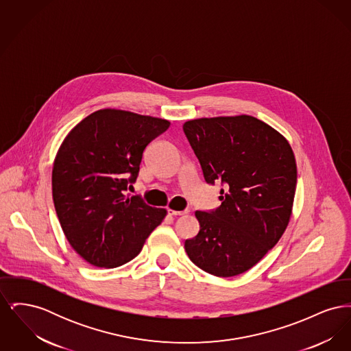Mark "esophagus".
<instances>
[{
  "label": "esophagus",
  "instance_id": "obj_1",
  "mask_svg": "<svg viewBox=\"0 0 351 351\" xmlns=\"http://www.w3.org/2000/svg\"><path fill=\"white\" fill-rule=\"evenodd\" d=\"M189 210L188 209H184V210H172V209H168V215L169 216H184V215H188Z\"/></svg>",
  "mask_w": 351,
  "mask_h": 351
}]
</instances>
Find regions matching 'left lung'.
<instances>
[{
    "instance_id": "1",
    "label": "left lung",
    "mask_w": 351,
    "mask_h": 351,
    "mask_svg": "<svg viewBox=\"0 0 351 351\" xmlns=\"http://www.w3.org/2000/svg\"><path fill=\"white\" fill-rule=\"evenodd\" d=\"M183 130L204 180L222 185L221 205L196 212L200 232L185 241V251L215 276L243 274L289 222L298 182L293 151L283 135L251 116L192 119Z\"/></svg>"
}]
</instances>
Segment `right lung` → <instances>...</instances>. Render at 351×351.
Here are the masks:
<instances>
[{
	"label": "right lung",
	"mask_w": 351,
	"mask_h": 351,
	"mask_svg": "<svg viewBox=\"0 0 351 351\" xmlns=\"http://www.w3.org/2000/svg\"><path fill=\"white\" fill-rule=\"evenodd\" d=\"M169 122L125 110L102 109L77 123L64 139L52 169V197L69 245L102 268L134 259L166 209L128 199L143 151Z\"/></svg>",
	"instance_id": "add662e5"
}]
</instances>
